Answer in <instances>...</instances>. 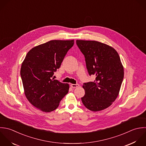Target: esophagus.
<instances>
[{"label":"esophagus","mask_w":146,"mask_h":146,"mask_svg":"<svg viewBox=\"0 0 146 146\" xmlns=\"http://www.w3.org/2000/svg\"><path fill=\"white\" fill-rule=\"evenodd\" d=\"M70 86L73 88H77V87L78 86V84H70Z\"/></svg>","instance_id":"obj_1"}]
</instances>
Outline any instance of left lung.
I'll list each match as a JSON object with an SVG mask.
<instances>
[{
  "mask_svg": "<svg viewBox=\"0 0 146 146\" xmlns=\"http://www.w3.org/2000/svg\"><path fill=\"white\" fill-rule=\"evenodd\" d=\"M84 55L89 76L94 75V82L84 83V105L93 111L109 107L119 94L124 77V69L119 56L111 46L96 41L76 40Z\"/></svg>",
  "mask_w": 146,
  "mask_h": 146,
  "instance_id": "1",
  "label": "left lung"
}]
</instances>
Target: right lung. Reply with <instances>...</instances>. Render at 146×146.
Here are the masks:
<instances>
[{
    "instance_id": "right-lung-1",
    "label": "right lung",
    "mask_w": 146,
    "mask_h": 146,
    "mask_svg": "<svg viewBox=\"0 0 146 146\" xmlns=\"http://www.w3.org/2000/svg\"><path fill=\"white\" fill-rule=\"evenodd\" d=\"M74 40H51L33 48L27 54L20 69L25 95L42 111L56 110L68 93L69 85L53 77Z\"/></svg>"
}]
</instances>
